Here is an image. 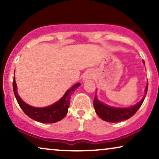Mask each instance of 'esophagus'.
Returning a JSON list of instances; mask_svg holds the SVG:
<instances>
[{"mask_svg": "<svg viewBox=\"0 0 159 159\" xmlns=\"http://www.w3.org/2000/svg\"><path fill=\"white\" fill-rule=\"evenodd\" d=\"M92 76L93 75L90 71H87V72L84 74L83 77H82V80H83V81H86V80H88L89 79H91Z\"/></svg>", "mask_w": 159, "mask_h": 159, "instance_id": "obj_1", "label": "esophagus"}]
</instances>
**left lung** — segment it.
<instances>
[{
    "instance_id": "obj_1",
    "label": "left lung",
    "mask_w": 159,
    "mask_h": 159,
    "mask_svg": "<svg viewBox=\"0 0 159 159\" xmlns=\"http://www.w3.org/2000/svg\"><path fill=\"white\" fill-rule=\"evenodd\" d=\"M143 63L145 64L144 61H143ZM148 86V83L145 88V95L147 94ZM145 95L139 103L130 108H121L111 107V106L105 105V104L102 103L101 101H99L96 95L93 100V105H94L95 111L98 116L101 117L103 120L113 123L119 122V121L127 120L135 114L144 101Z\"/></svg>"
}]
</instances>
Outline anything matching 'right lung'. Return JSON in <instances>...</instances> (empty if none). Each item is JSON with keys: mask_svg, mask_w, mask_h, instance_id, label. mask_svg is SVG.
Masks as SVG:
<instances>
[{"mask_svg": "<svg viewBox=\"0 0 159 159\" xmlns=\"http://www.w3.org/2000/svg\"><path fill=\"white\" fill-rule=\"evenodd\" d=\"M80 85V83L75 84L72 88L66 91L64 96L59 101L53 105L45 108H36L25 103L20 98L16 91V81L14 79L13 81L14 95L19 106L25 112V114L27 115L30 118L42 123H55L64 119L68 112L71 95Z\"/></svg>", "mask_w": 159, "mask_h": 159, "instance_id": "right-lung-1", "label": "right lung"}]
</instances>
